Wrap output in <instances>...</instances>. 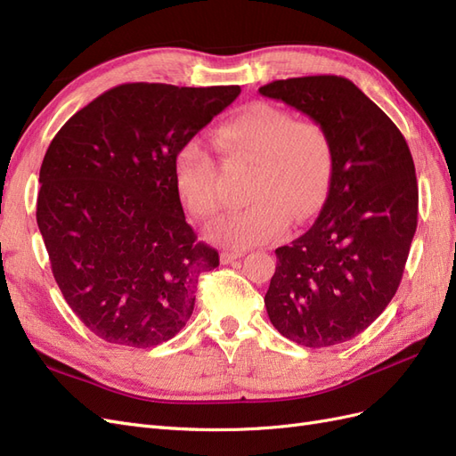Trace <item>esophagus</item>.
<instances>
[{"label":"esophagus","instance_id":"1","mask_svg":"<svg viewBox=\"0 0 456 456\" xmlns=\"http://www.w3.org/2000/svg\"><path fill=\"white\" fill-rule=\"evenodd\" d=\"M241 256H243L241 251H223L220 253V262H223V265H230V262H233L236 258H241Z\"/></svg>","mask_w":456,"mask_h":456}]
</instances>
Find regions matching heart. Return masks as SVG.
I'll return each instance as SVG.
<instances>
[{
  "mask_svg": "<svg viewBox=\"0 0 456 456\" xmlns=\"http://www.w3.org/2000/svg\"><path fill=\"white\" fill-rule=\"evenodd\" d=\"M215 148L224 165H253L243 211L213 228L226 245L253 247L281 236L291 223H305L322 209L335 169L329 131L315 119L268 102H251L215 129ZM218 161L198 139L186 141L173 159L175 190L198 220L220 213Z\"/></svg>",
  "mask_w": 456,
  "mask_h": 456,
  "instance_id": "obj_1",
  "label": "heart"
}]
</instances>
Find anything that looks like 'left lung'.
Masks as SVG:
<instances>
[{
  "instance_id": "left-lung-1",
  "label": "left lung",
  "mask_w": 456,
  "mask_h": 456,
  "mask_svg": "<svg viewBox=\"0 0 456 456\" xmlns=\"http://www.w3.org/2000/svg\"><path fill=\"white\" fill-rule=\"evenodd\" d=\"M258 93L320 121L333 141L327 201L305 236L275 249L265 305L285 338L335 346L363 333L402 283L419 216L415 163L395 123L346 77L278 79Z\"/></svg>"
}]
</instances>
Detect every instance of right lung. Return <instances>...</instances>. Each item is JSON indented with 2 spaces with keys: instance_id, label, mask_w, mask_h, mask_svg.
I'll return each instance as SVG.
<instances>
[{
  "instance_id": "obj_1",
  "label": "right lung",
  "mask_w": 456,
  "mask_h": 456,
  "mask_svg": "<svg viewBox=\"0 0 456 456\" xmlns=\"http://www.w3.org/2000/svg\"><path fill=\"white\" fill-rule=\"evenodd\" d=\"M240 86L123 84L68 119L39 169L37 226L64 300L91 333L129 348L173 338L218 251L186 223L176 150Z\"/></svg>"
}]
</instances>
